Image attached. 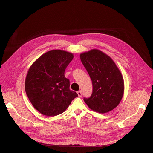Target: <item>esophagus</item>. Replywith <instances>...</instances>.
Instances as JSON below:
<instances>
[{"label":"esophagus","mask_w":153,"mask_h":153,"mask_svg":"<svg viewBox=\"0 0 153 153\" xmlns=\"http://www.w3.org/2000/svg\"><path fill=\"white\" fill-rule=\"evenodd\" d=\"M77 94H78V96L79 97H81L82 96V91L80 90V91H78L77 92Z\"/></svg>","instance_id":"1"}]
</instances>
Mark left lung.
Here are the masks:
<instances>
[{
	"label": "left lung",
	"mask_w": 153,
	"mask_h": 153,
	"mask_svg": "<svg viewBox=\"0 0 153 153\" xmlns=\"http://www.w3.org/2000/svg\"><path fill=\"white\" fill-rule=\"evenodd\" d=\"M82 63L93 83V93L84 102L91 110L100 113L113 110L120 102L124 93V81L113 59L99 50L80 54Z\"/></svg>",
	"instance_id": "obj_1"
}]
</instances>
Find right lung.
I'll return each instance as SVG.
<instances>
[{
	"label": "right lung",
	"instance_id": "obj_1",
	"mask_svg": "<svg viewBox=\"0 0 153 153\" xmlns=\"http://www.w3.org/2000/svg\"><path fill=\"white\" fill-rule=\"evenodd\" d=\"M73 53L50 50L39 57L30 67L25 82L26 94L35 109L43 115L63 113L78 96L70 90L65 70L73 60Z\"/></svg>",
	"mask_w": 153,
	"mask_h": 153
}]
</instances>
